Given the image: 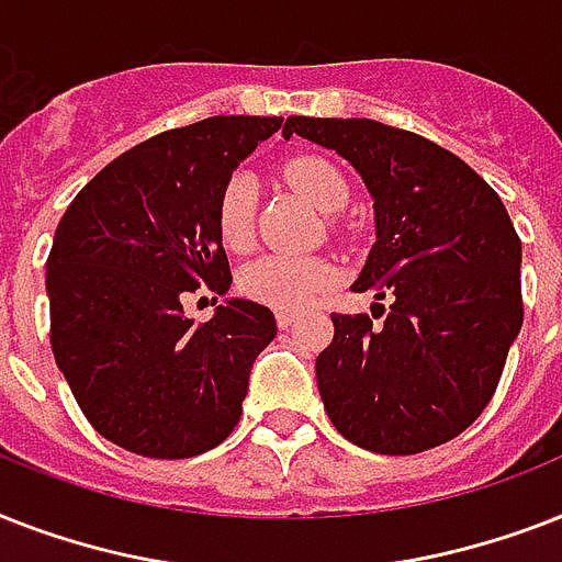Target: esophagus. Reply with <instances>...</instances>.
I'll return each mask as SVG.
<instances>
[{
	"label": "esophagus",
	"instance_id": "34e87169",
	"mask_svg": "<svg viewBox=\"0 0 562 562\" xmlns=\"http://www.w3.org/2000/svg\"><path fill=\"white\" fill-rule=\"evenodd\" d=\"M294 312H277V326H280V329H289L291 324H294Z\"/></svg>",
	"mask_w": 562,
	"mask_h": 562
}]
</instances>
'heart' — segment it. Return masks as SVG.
I'll return each mask as SVG.
<instances>
[{
  "label": "heart",
  "mask_w": 562,
  "mask_h": 562,
  "mask_svg": "<svg viewBox=\"0 0 562 562\" xmlns=\"http://www.w3.org/2000/svg\"><path fill=\"white\" fill-rule=\"evenodd\" d=\"M291 187L297 189L315 210L338 212L350 198L347 180L333 162L317 157H300L289 166ZM256 178L250 171H236L224 183L218 198V233L229 250H241L254 238ZM335 282V268L324 259L308 256L268 254L247 262L238 273V289L247 297L280 312H297L324 294Z\"/></svg>",
  "instance_id": "heart-1"
}]
</instances>
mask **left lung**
Masks as SVG:
<instances>
[{"label": "left lung", "mask_w": 562, "mask_h": 562, "mask_svg": "<svg viewBox=\"0 0 562 562\" xmlns=\"http://www.w3.org/2000/svg\"><path fill=\"white\" fill-rule=\"evenodd\" d=\"M282 136L335 151L364 180L375 241L350 289L391 300L382 326L333 315L315 361L333 426L379 454L452 440L487 408L522 329V241L505 203L461 157L373 119L289 116Z\"/></svg>", "instance_id": "8db88e82"}]
</instances>
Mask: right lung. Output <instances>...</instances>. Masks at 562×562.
Wrapping results in <instances>:
<instances>
[{
    "label": "right lung",
    "instance_id": "obj_1",
    "mask_svg": "<svg viewBox=\"0 0 562 562\" xmlns=\"http://www.w3.org/2000/svg\"><path fill=\"white\" fill-rule=\"evenodd\" d=\"M282 116H212L104 166L55 229L46 262L52 352L83 417L145 458H192L236 428L277 321L227 297L206 324L183 312L203 282L229 291L221 189Z\"/></svg>",
    "mask_w": 562,
    "mask_h": 562
}]
</instances>
